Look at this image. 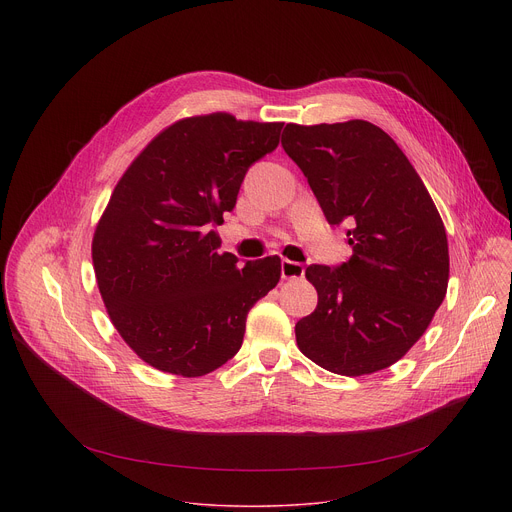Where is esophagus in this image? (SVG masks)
Here are the masks:
<instances>
[{
	"instance_id": "34e87169",
	"label": "esophagus",
	"mask_w": 512,
	"mask_h": 512,
	"mask_svg": "<svg viewBox=\"0 0 512 512\" xmlns=\"http://www.w3.org/2000/svg\"><path fill=\"white\" fill-rule=\"evenodd\" d=\"M281 277H283V279H298V277H304V265L298 263V261L283 259V261H281Z\"/></svg>"
}]
</instances>
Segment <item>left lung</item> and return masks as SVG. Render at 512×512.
Wrapping results in <instances>:
<instances>
[{
	"mask_svg": "<svg viewBox=\"0 0 512 512\" xmlns=\"http://www.w3.org/2000/svg\"><path fill=\"white\" fill-rule=\"evenodd\" d=\"M285 154L298 164L330 225H348L352 257L310 265L316 310L296 324L300 350L322 369L383 371L423 336L450 277L448 237L427 188L377 125L287 123Z\"/></svg>",
	"mask_w": 512,
	"mask_h": 512,
	"instance_id": "8db88e82",
	"label": "left lung"
}]
</instances>
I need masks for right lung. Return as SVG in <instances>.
<instances>
[{"label": "right lung", "instance_id": "right-lung-1", "mask_svg": "<svg viewBox=\"0 0 512 512\" xmlns=\"http://www.w3.org/2000/svg\"><path fill=\"white\" fill-rule=\"evenodd\" d=\"M283 123L229 113L182 119L150 141L117 182L93 237L109 318L154 369L202 377L231 360L249 310L281 277L279 257L237 265L214 231L247 170Z\"/></svg>", "mask_w": 512, "mask_h": 512}]
</instances>
